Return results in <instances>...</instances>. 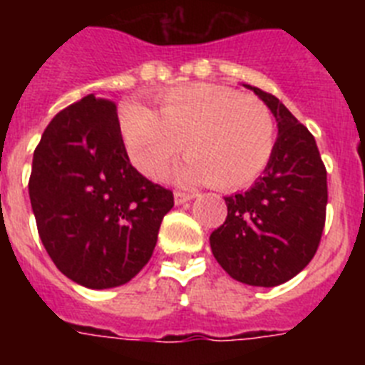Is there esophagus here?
I'll list each match as a JSON object with an SVG mask.
<instances>
[{
  "label": "esophagus",
  "mask_w": 365,
  "mask_h": 365,
  "mask_svg": "<svg viewBox=\"0 0 365 365\" xmlns=\"http://www.w3.org/2000/svg\"><path fill=\"white\" fill-rule=\"evenodd\" d=\"M173 197H175V205H185V202L192 201V199L195 197V193L180 192V190H177V192L173 193Z\"/></svg>",
  "instance_id": "1"
}]
</instances>
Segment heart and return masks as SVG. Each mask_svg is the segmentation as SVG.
<instances>
[{
    "mask_svg": "<svg viewBox=\"0 0 365 365\" xmlns=\"http://www.w3.org/2000/svg\"><path fill=\"white\" fill-rule=\"evenodd\" d=\"M118 125L131 164L160 179L182 151L175 170L180 182H208L217 190L250 185L269 166L276 148V122L261 100L212 83L173 87L159 98V113L125 102Z\"/></svg>",
    "mask_w": 365,
    "mask_h": 365,
    "instance_id": "obj_1",
    "label": "heart"
}]
</instances>
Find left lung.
<instances>
[{
	"label": "left lung",
	"mask_w": 365,
	"mask_h": 365,
	"mask_svg": "<svg viewBox=\"0 0 365 365\" xmlns=\"http://www.w3.org/2000/svg\"><path fill=\"white\" fill-rule=\"evenodd\" d=\"M259 96L278 122V140L263 175L234 193L228 214L212 232V254L232 278L276 287L294 278L314 257L325 227L327 170L314 137L274 95Z\"/></svg>",
	"instance_id": "obj_1"
}]
</instances>
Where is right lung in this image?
I'll list each match as a JSON object with an SVG mask.
<instances>
[{
	"instance_id": "right-lung-1",
	"label": "right lung",
	"mask_w": 365,
	"mask_h": 365,
	"mask_svg": "<svg viewBox=\"0 0 365 365\" xmlns=\"http://www.w3.org/2000/svg\"><path fill=\"white\" fill-rule=\"evenodd\" d=\"M29 195L54 265L87 289H111L150 261L172 190L130 163L113 100L83 96L49 122L32 157Z\"/></svg>"
}]
</instances>
